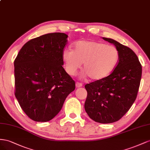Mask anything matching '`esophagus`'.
Returning <instances> with one entry per match:
<instances>
[{"mask_svg":"<svg viewBox=\"0 0 150 150\" xmlns=\"http://www.w3.org/2000/svg\"><path fill=\"white\" fill-rule=\"evenodd\" d=\"M82 85H82V83H79V82H76V87H77V88L82 87Z\"/></svg>","mask_w":150,"mask_h":150,"instance_id":"1","label":"esophagus"}]
</instances>
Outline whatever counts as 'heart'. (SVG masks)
Instances as JSON below:
<instances>
[{"instance_id": "b5f03b06", "label": "heart", "mask_w": 150, "mask_h": 150, "mask_svg": "<svg viewBox=\"0 0 150 150\" xmlns=\"http://www.w3.org/2000/svg\"><path fill=\"white\" fill-rule=\"evenodd\" d=\"M62 58L69 75H75L83 63L84 75L99 80L105 78L114 70L119 62V53L113 45L81 40L74 45L73 50H64Z\"/></svg>"}]
</instances>
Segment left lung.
I'll use <instances>...</instances> for the list:
<instances>
[{
    "instance_id": "left-lung-1",
    "label": "left lung",
    "mask_w": 150,
    "mask_h": 150,
    "mask_svg": "<svg viewBox=\"0 0 150 150\" xmlns=\"http://www.w3.org/2000/svg\"><path fill=\"white\" fill-rule=\"evenodd\" d=\"M119 53V62L112 74L87 83L85 110L94 121L108 124L119 121L134 103L139 87L142 67L135 53L127 46L110 38Z\"/></svg>"
}]
</instances>
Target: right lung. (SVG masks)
Returning a JSON list of instances; mask_svg holds the SVG:
<instances>
[{
    "mask_svg": "<svg viewBox=\"0 0 150 150\" xmlns=\"http://www.w3.org/2000/svg\"><path fill=\"white\" fill-rule=\"evenodd\" d=\"M68 35L49 33L28 41L14 60L15 96L25 114L37 122L51 120L75 88L62 65Z\"/></svg>",
    "mask_w": 150,
    "mask_h": 150,
    "instance_id": "obj_1",
    "label": "right lung"
}]
</instances>
